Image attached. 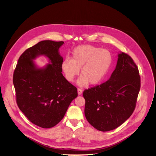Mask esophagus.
<instances>
[{
  "label": "esophagus",
  "instance_id": "34e87169",
  "mask_svg": "<svg viewBox=\"0 0 156 156\" xmlns=\"http://www.w3.org/2000/svg\"><path fill=\"white\" fill-rule=\"evenodd\" d=\"M82 92H83L82 89H80V88H78V89H77V93H78L79 95H81L82 93Z\"/></svg>",
  "mask_w": 156,
  "mask_h": 156
}]
</instances>
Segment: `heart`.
<instances>
[{
	"instance_id": "1",
	"label": "heart",
	"mask_w": 156,
	"mask_h": 156,
	"mask_svg": "<svg viewBox=\"0 0 156 156\" xmlns=\"http://www.w3.org/2000/svg\"><path fill=\"white\" fill-rule=\"evenodd\" d=\"M112 63L111 52L106 49L92 45H81L76 47L71 53V58L67 57L62 64L67 80L73 82L79 75L80 68L81 77L78 80L79 86L89 83H100L108 73Z\"/></svg>"
}]
</instances>
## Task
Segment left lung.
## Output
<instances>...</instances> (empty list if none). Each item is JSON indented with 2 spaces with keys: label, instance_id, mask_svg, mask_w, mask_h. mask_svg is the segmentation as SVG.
Masks as SVG:
<instances>
[{
  "label": "left lung",
  "instance_id": "obj_1",
  "mask_svg": "<svg viewBox=\"0 0 156 156\" xmlns=\"http://www.w3.org/2000/svg\"><path fill=\"white\" fill-rule=\"evenodd\" d=\"M140 88V77L136 64L128 54H119L110 79L83 92L87 121L101 132L118 127L132 115Z\"/></svg>",
  "mask_w": 156,
  "mask_h": 156
}]
</instances>
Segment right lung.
Masks as SVG:
<instances>
[{
    "label": "right lung",
    "instance_id": "1",
    "mask_svg": "<svg viewBox=\"0 0 156 156\" xmlns=\"http://www.w3.org/2000/svg\"><path fill=\"white\" fill-rule=\"evenodd\" d=\"M64 41L44 40L26 49L20 56L13 74L17 104L27 118L42 128L55 126L77 96V89L62 74L63 58L59 48ZM39 55L51 62L43 69L32 61Z\"/></svg>",
    "mask_w": 156,
    "mask_h": 156
}]
</instances>
